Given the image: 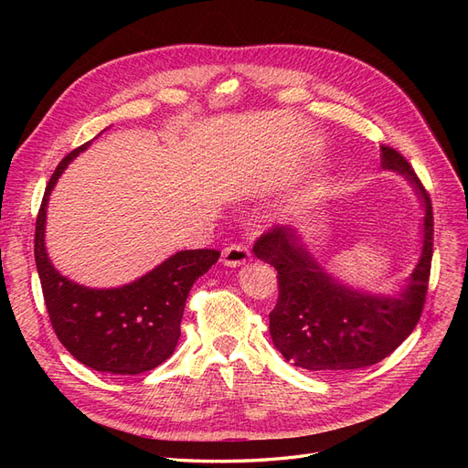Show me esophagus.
Wrapping results in <instances>:
<instances>
[{
  "mask_svg": "<svg viewBox=\"0 0 468 468\" xmlns=\"http://www.w3.org/2000/svg\"><path fill=\"white\" fill-rule=\"evenodd\" d=\"M248 260H250V251L239 244H232L226 248L222 251V258H220L222 265H226V267H239V265H244Z\"/></svg>",
  "mask_w": 468,
  "mask_h": 468,
  "instance_id": "esophagus-1",
  "label": "esophagus"
}]
</instances>
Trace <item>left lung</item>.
<instances>
[{
  "label": "left lung",
  "mask_w": 468,
  "mask_h": 468,
  "mask_svg": "<svg viewBox=\"0 0 468 468\" xmlns=\"http://www.w3.org/2000/svg\"><path fill=\"white\" fill-rule=\"evenodd\" d=\"M387 172L412 186L421 217L420 258L399 291L369 292L334 277L310 251L306 238L289 226L263 234L253 253L273 265L279 301L269 314V334L281 356L308 371H356L371 367L412 334L426 303L433 253L431 201L402 155L380 148Z\"/></svg>",
  "instance_id": "obj_1"
}]
</instances>
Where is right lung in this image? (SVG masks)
Masks as SVG:
<instances>
[{
	"label": "right lung",
	"mask_w": 468,
	"mask_h": 468,
	"mask_svg": "<svg viewBox=\"0 0 468 468\" xmlns=\"http://www.w3.org/2000/svg\"><path fill=\"white\" fill-rule=\"evenodd\" d=\"M91 143L69 152L48 181L37 217V271L52 328L62 346L93 371L140 375L155 369L176 351L193 282L218 261L220 251L181 250L143 277L111 289L86 287L62 275L47 251V208L68 164Z\"/></svg>",
	"instance_id": "obj_1"
}]
</instances>
